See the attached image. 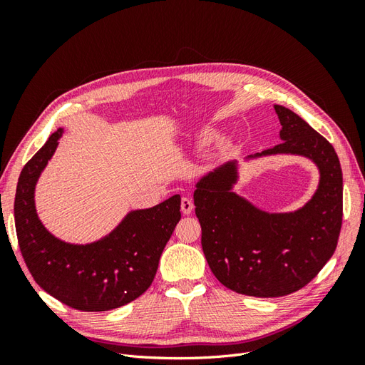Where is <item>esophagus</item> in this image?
Wrapping results in <instances>:
<instances>
[{"label": "esophagus", "mask_w": 365, "mask_h": 365, "mask_svg": "<svg viewBox=\"0 0 365 365\" xmlns=\"http://www.w3.org/2000/svg\"><path fill=\"white\" fill-rule=\"evenodd\" d=\"M193 208H195V205H193V201L190 200V197H182V200H181L182 213L184 215H190L193 212Z\"/></svg>", "instance_id": "esophagus-1"}]
</instances>
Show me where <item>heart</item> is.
I'll use <instances>...</instances> for the list:
<instances>
[{"label":"heart","instance_id":"b5f03b06","mask_svg":"<svg viewBox=\"0 0 365 365\" xmlns=\"http://www.w3.org/2000/svg\"><path fill=\"white\" fill-rule=\"evenodd\" d=\"M210 138V135L208 134H205V135H202V141H207Z\"/></svg>","mask_w":365,"mask_h":365}]
</instances>
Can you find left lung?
Masks as SVG:
<instances>
[{"label":"left lung","instance_id":"8db88e82","mask_svg":"<svg viewBox=\"0 0 365 365\" xmlns=\"http://www.w3.org/2000/svg\"><path fill=\"white\" fill-rule=\"evenodd\" d=\"M274 109L283 141L254 157L297 153L314 160L322 178L312 200L294 213L260 212L231 192L235 163L204 176L193 195L215 277L231 291L262 298L292 294L315 279L334 256L342 225V172L334 146L291 109Z\"/></svg>","mask_w":365,"mask_h":365}]
</instances>
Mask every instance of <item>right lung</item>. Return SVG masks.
<instances>
[{
	"instance_id": "add662e5",
	"label": "right lung",
	"mask_w": 365,
	"mask_h": 365,
	"mask_svg": "<svg viewBox=\"0 0 365 365\" xmlns=\"http://www.w3.org/2000/svg\"><path fill=\"white\" fill-rule=\"evenodd\" d=\"M61 135L62 129L51 134L19 175L14 207L19 250L31 277L56 300L77 311H111L134 302L152 284L181 219V197L130 212L111 235L90 245L56 239L38 219L33 195Z\"/></svg>"
}]
</instances>
